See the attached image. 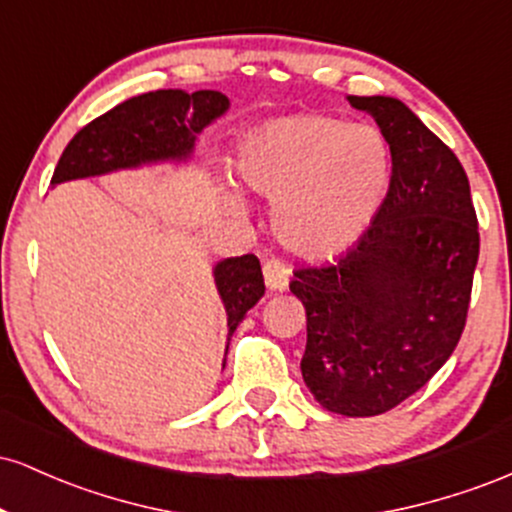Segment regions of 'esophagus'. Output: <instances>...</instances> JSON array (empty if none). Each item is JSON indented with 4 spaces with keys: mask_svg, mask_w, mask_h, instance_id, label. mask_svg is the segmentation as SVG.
<instances>
[{
    "mask_svg": "<svg viewBox=\"0 0 512 512\" xmlns=\"http://www.w3.org/2000/svg\"><path fill=\"white\" fill-rule=\"evenodd\" d=\"M264 284H267L269 291H284L289 286L291 279V267L279 260V257H269L262 267Z\"/></svg>",
    "mask_w": 512,
    "mask_h": 512,
    "instance_id": "1",
    "label": "esophagus"
}]
</instances>
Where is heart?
<instances>
[{"mask_svg":"<svg viewBox=\"0 0 512 512\" xmlns=\"http://www.w3.org/2000/svg\"><path fill=\"white\" fill-rule=\"evenodd\" d=\"M238 173L250 190L276 199L274 228L286 248L332 257L351 248L383 207L392 142L370 122L281 117L250 134Z\"/></svg>","mask_w":512,"mask_h":512,"instance_id":"1","label":"heart"}]
</instances>
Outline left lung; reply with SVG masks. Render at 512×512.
Returning a JSON list of instances; mask_svg holds the SVG:
<instances>
[{
  "label": "left lung",
  "instance_id": "1",
  "mask_svg": "<svg viewBox=\"0 0 512 512\" xmlns=\"http://www.w3.org/2000/svg\"><path fill=\"white\" fill-rule=\"evenodd\" d=\"M392 142V180L368 231L332 264L293 272L305 305L303 380L344 416L419 392L460 342L479 260L462 163L397 98L349 96Z\"/></svg>",
  "mask_w": 512,
  "mask_h": 512
}]
</instances>
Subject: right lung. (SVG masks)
<instances>
[{"label": "right lung", "instance_id": "1", "mask_svg": "<svg viewBox=\"0 0 512 512\" xmlns=\"http://www.w3.org/2000/svg\"><path fill=\"white\" fill-rule=\"evenodd\" d=\"M228 98L219 91H154L129 98L74 134L52 173V185L91 178L117 168H134L166 158H187L195 137L226 113ZM216 289L228 313V337L264 296L260 260L231 257L216 264ZM226 363V361H223Z\"/></svg>", "mask_w": 512, "mask_h": 512}]
</instances>
